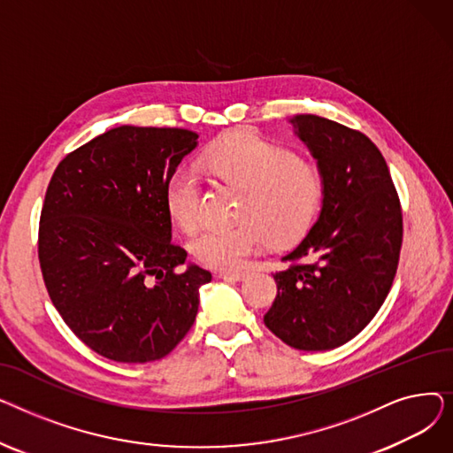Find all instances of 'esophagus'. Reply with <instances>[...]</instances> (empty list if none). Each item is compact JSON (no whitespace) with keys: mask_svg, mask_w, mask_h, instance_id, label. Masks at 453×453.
Wrapping results in <instances>:
<instances>
[{"mask_svg":"<svg viewBox=\"0 0 453 453\" xmlns=\"http://www.w3.org/2000/svg\"><path fill=\"white\" fill-rule=\"evenodd\" d=\"M217 277L224 279V280H242L246 277V273L244 272H219Z\"/></svg>","mask_w":453,"mask_h":453,"instance_id":"1","label":"esophagus"}]
</instances>
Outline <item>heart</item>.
Returning <instances> with one entry per match:
<instances>
[{
    "label": "heart",
    "instance_id": "heart-1",
    "mask_svg": "<svg viewBox=\"0 0 453 453\" xmlns=\"http://www.w3.org/2000/svg\"><path fill=\"white\" fill-rule=\"evenodd\" d=\"M200 169L212 181L236 188L229 227L200 233L190 251L214 270H236L265 248L297 242L311 229L323 200V178L318 165L296 156L282 142L253 132H233L202 154ZM165 207L183 231L202 220V185L193 169L180 166L165 185Z\"/></svg>",
    "mask_w": 453,
    "mask_h": 453
}]
</instances>
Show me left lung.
<instances>
[{
  "instance_id": "8db88e82",
  "label": "left lung",
  "mask_w": 453,
  "mask_h": 453,
  "mask_svg": "<svg viewBox=\"0 0 453 453\" xmlns=\"http://www.w3.org/2000/svg\"><path fill=\"white\" fill-rule=\"evenodd\" d=\"M323 178L316 224L273 275L277 297L265 325L299 350L336 349L369 325L393 284L402 211L388 163L362 132L330 119H290Z\"/></svg>"
}]
</instances>
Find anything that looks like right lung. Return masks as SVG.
Instances as JSON below:
<instances>
[{"instance_id": "1", "label": "right lung", "mask_w": 453, "mask_h": 453, "mask_svg": "<svg viewBox=\"0 0 453 453\" xmlns=\"http://www.w3.org/2000/svg\"><path fill=\"white\" fill-rule=\"evenodd\" d=\"M198 147L183 128L123 125L67 154L47 187L38 234L50 297L91 350L145 364L193 326L211 273L173 244L165 185Z\"/></svg>"}]
</instances>
